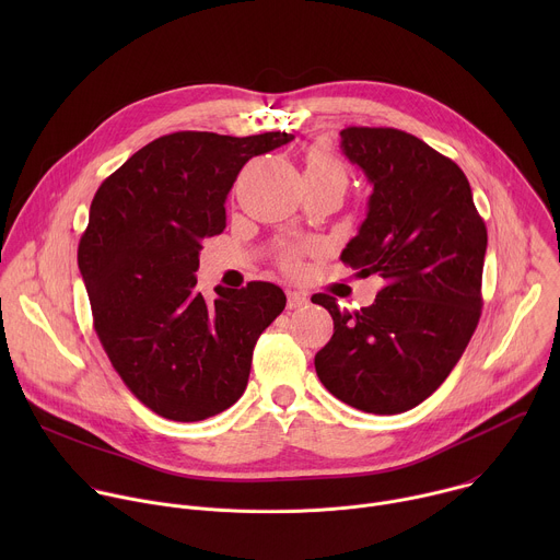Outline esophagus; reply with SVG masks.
<instances>
[{
	"label": "esophagus",
	"instance_id": "esophagus-1",
	"mask_svg": "<svg viewBox=\"0 0 560 560\" xmlns=\"http://www.w3.org/2000/svg\"><path fill=\"white\" fill-rule=\"evenodd\" d=\"M303 305H307V296L303 292L288 290V307L296 310V307H303Z\"/></svg>",
	"mask_w": 560,
	"mask_h": 560
}]
</instances>
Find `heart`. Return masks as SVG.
<instances>
[{"mask_svg": "<svg viewBox=\"0 0 560 560\" xmlns=\"http://www.w3.org/2000/svg\"><path fill=\"white\" fill-rule=\"evenodd\" d=\"M305 177H339L346 182V168L328 148H312L305 154ZM283 266L294 270L299 266V253L288 250L283 255Z\"/></svg>", "mask_w": 560, "mask_h": 560, "instance_id": "heart-1", "label": "heart"}]
</instances>
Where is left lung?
I'll return each mask as SVG.
<instances>
[{
    "instance_id": "left-lung-1",
    "label": "left lung",
    "mask_w": 560,
    "mask_h": 560,
    "mask_svg": "<svg viewBox=\"0 0 560 560\" xmlns=\"http://www.w3.org/2000/svg\"><path fill=\"white\" fill-rule=\"evenodd\" d=\"M341 150L372 184L341 261L385 285L357 312H341L330 294L312 296L335 322L314 368L339 401L401 415L447 378L478 326L488 230L463 171L419 137L350 126Z\"/></svg>"
}]
</instances>
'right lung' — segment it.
<instances>
[{
    "label": "right lung",
    "instance_id": "right-lung-1",
    "mask_svg": "<svg viewBox=\"0 0 560 560\" xmlns=\"http://www.w3.org/2000/svg\"><path fill=\"white\" fill-rule=\"evenodd\" d=\"M294 137L164 135L95 192L79 238L95 332L128 389L154 415L192 423L244 394L253 350L285 307L268 281L242 290H197L199 250L225 228V197L248 159Z\"/></svg>",
    "mask_w": 560,
    "mask_h": 560
}]
</instances>
